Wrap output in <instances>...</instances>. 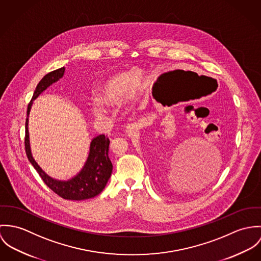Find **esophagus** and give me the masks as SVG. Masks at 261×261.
Returning a JSON list of instances; mask_svg holds the SVG:
<instances>
[{"mask_svg": "<svg viewBox=\"0 0 261 261\" xmlns=\"http://www.w3.org/2000/svg\"><path fill=\"white\" fill-rule=\"evenodd\" d=\"M134 129H135V125H134V124L128 125V126H126V128H125V133L129 134V133H131Z\"/></svg>", "mask_w": 261, "mask_h": 261, "instance_id": "34e87169", "label": "esophagus"}]
</instances>
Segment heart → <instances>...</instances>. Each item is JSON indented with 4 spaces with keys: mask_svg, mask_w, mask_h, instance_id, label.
Here are the masks:
<instances>
[{
    "mask_svg": "<svg viewBox=\"0 0 261 261\" xmlns=\"http://www.w3.org/2000/svg\"><path fill=\"white\" fill-rule=\"evenodd\" d=\"M141 74L138 70H130L112 76L99 89L97 100L91 107L92 114L105 118L109 114L110 106L119 105L129 98H134L139 91Z\"/></svg>",
    "mask_w": 261,
    "mask_h": 261,
    "instance_id": "obj_1",
    "label": "heart"
}]
</instances>
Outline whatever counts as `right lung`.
Returning a JSON list of instances; mask_svg holds the SVG:
<instances>
[{"instance_id":"add662e5","label":"right lung","mask_w":261,"mask_h":261,"mask_svg":"<svg viewBox=\"0 0 261 261\" xmlns=\"http://www.w3.org/2000/svg\"><path fill=\"white\" fill-rule=\"evenodd\" d=\"M64 73V67L50 72L44 76L37 85L27 109L25 148L31 164L34 166L45 184L51 190H53L64 199L79 201L93 198L100 194L105 188L111 176L113 165L109 159V139L103 134L93 138L90 143L89 154L84 166L79 171V173L68 180H58L46 173L35 161L30 146L29 115L33 102L47 88L50 87L52 84L58 82L61 78H63Z\"/></svg>"}]
</instances>
